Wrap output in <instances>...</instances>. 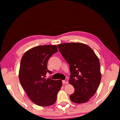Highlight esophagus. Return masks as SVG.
<instances>
[{"instance_id": "1", "label": "esophagus", "mask_w": 120, "mask_h": 120, "mask_svg": "<svg viewBox=\"0 0 120 120\" xmlns=\"http://www.w3.org/2000/svg\"><path fill=\"white\" fill-rule=\"evenodd\" d=\"M63 83H68V80H67V79H64V80L63 81Z\"/></svg>"}]
</instances>
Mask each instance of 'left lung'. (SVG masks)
I'll return each instance as SVG.
<instances>
[{
  "instance_id": "1",
  "label": "left lung",
  "mask_w": 120,
  "mask_h": 120,
  "mask_svg": "<svg viewBox=\"0 0 120 120\" xmlns=\"http://www.w3.org/2000/svg\"><path fill=\"white\" fill-rule=\"evenodd\" d=\"M61 55L70 66L69 83L75 92L70 96L72 102L88 101L96 92L101 82L99 59L90 46L79 42L57 45Z\"/></svg>"
}]
</instances>
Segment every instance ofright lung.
<instances>
[{
	"label": "right lung",
	"mask_w": 120,
	"mask_h": 120,
	"mask_svg": "<svg viewBox=\"0 0 120 120\" xmlns=\"http://www.w3.org/2000/svg\"><path fill=\"white\" fill-rule=\"evenodd\" d=\"M57 52L56 45H39L25 52L21 60L20 84L30 100L39 106H49L55 103L62 86L60 79L45 78L47 72L52 74L47 67L48 61Z\"/></svg>",
	"instance_id": "add662e5"
}]
</instances>
